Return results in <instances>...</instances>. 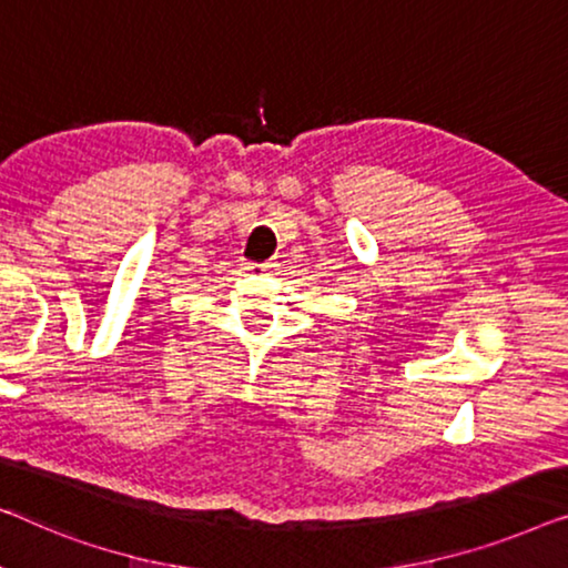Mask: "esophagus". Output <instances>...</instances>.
<instances>
[{"mask_svg": "<svg viewBox=\"0 0 568 568\" xmlns=\"http://www.w3.org/2000/svg\"><path fill=\"white\" fill-rule=\"evenodd\" d=\"M273 267V262H244V270H250V273H270Z\"/></svg>", "mask_w": 568, "mask_h": 568, "instance_id": "esophagus-1", "label": "esophagus"}]
</instances>
